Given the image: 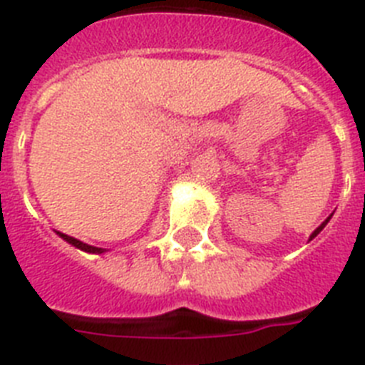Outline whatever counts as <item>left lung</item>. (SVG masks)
<instances>
[{
    "label": "left lung",
    "mask_w": 365,
    "mask_h": 365,
    "mask_svg": "<svg viewBox=\"0 0 365 365\" xmlns=\"http://www.w3.org/2000/svg\"><path fill=\"white\" fill-rule=\"evenodd\" d=\"M331 217H333V214L329 215V217H327V219H325V221H324V222H322L320 227H318V228H316V230H314V232H312V234H311V237H309V241H311V240H314L316 235H318V234H320V232H322V230H324V228H325V225H327V222H329V221H331Z\"/></svg>",
    "instance_id": "left-lung-1"
}]
</instances>
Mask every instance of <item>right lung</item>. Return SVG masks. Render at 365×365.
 Returning <instances> with one entry per match:
<instances>
[{
    "mask_svg": "<svg viewBox=\"0 0 365 365\" xmlns=\"http://www.w3.org/2000/svg\"><path fill=\"white\" fill-rule=\"evenodd\" d=\"M62 240H66L67 243L73 245V247H76L78 250H83V252H89V254H104L106 248H98V247H93V245H87V243H82V241L74 240V237H71V235L67 234H62V232H56Z\"/></svg>",
    "mask_w": 365,
    "mask_h": 365,
    "instance_id": "right-lung-1",
    "label": "right lung"
}]
</instances>
